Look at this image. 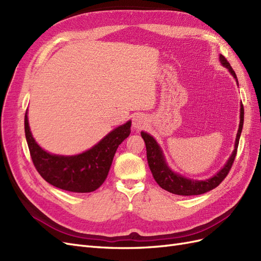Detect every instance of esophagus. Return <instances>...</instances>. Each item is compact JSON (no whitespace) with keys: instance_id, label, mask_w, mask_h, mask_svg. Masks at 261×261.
Returning <instances> with one entry per match:
<instances>
[{"instance_id":"1","label":"esophagus","mask_w":261,"mask_h":261,"mask_svg":"<svg viewBox=\"0 0 261 261\" xmlns=\"http://www.w3.org/2000/svg\"><path fill=\"white\" fill-rule=\"evenodd\" d=\"M146 125V117L143 114H136L133 118V126L134 128L139 129L143 128Z\"/></svg>"}]
</instances>
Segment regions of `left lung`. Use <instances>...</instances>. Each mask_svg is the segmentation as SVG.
Masks as SVG:
<instances>
[{"instance_id":"1","label":"left lung","mask_w":261,"mask_h":261,"mask_svg":"<svg viewBox=\"0 0 261 261\" xmlns=\"http://www.w3.org/2000/svg\"><path fill=\"white\" fill-rule=\"evenodd\" d=\"M220 62L221 64L225 66L230 73L233 75L235 78V81L238 82V77H236V74L233 70L232 66L230 65V63L227 62V60L223 57V55H220ZM239 84V83H238ZM240 126H239V132L238 135H236V140H235V147H234V151L232 155L230 156V159L227 160L226 164L224 167L221 169L217 174L206 180H194V179H189L186 178L181 175L176 174V173L172 172L168 164L165 163L164 156L162 153V150L159 147V145L156 144V141L152 136H150L149 134L141 132V137H143L145 144H146V150H147V160L150 171H151L153 178L159 186L165 191H168L172 194L175 195H181V196H193V195H201L207 193L211 189L216 188L221 184L226 175L230 172L233 162L235 160L236 152H238V147H239V141L241 137V133L243 129V124H244V107L243 103L241 105V116H240Z\"/></svg>"}]
</instances>
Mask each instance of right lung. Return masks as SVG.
Masks as SVG:
<instances>
[{"instance_id":"1","label":"right lung","mask_w":261,"mask_h":261,"mask_svg":"<svg viewBox=\"0 0 261 261\" xmlns=\"http://www.w3.org/2000/svg\"><path fill=\"white\" fill-rule=\"evenodd\" d=\"M132 122L117 128L87 151L77 155L51 154L34 139L25 114V134L31 160L36 170L49 184L74 193H90L106 180L117 147L130 134Z\"/></svg>"}]
</instances>
